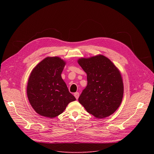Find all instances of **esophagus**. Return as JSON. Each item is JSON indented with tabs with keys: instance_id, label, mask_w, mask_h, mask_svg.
Listing matches in <instances>:
<instances>
[{
	"instance_id": "esophagus-1",
	"label": "esophagus",
	"mask_w": 154,
	"mask_h": 154,
	"mask_svg": "<svg viewBox=\"0 0 154 154\" xmlns=\"http://www.w3.org/2000/svg\"><path fill=\"white\" fill-rule=\"evenodd\" d=\"M74 95L75 97L76 98V99H79V93L78 92H77V93H75Z\"/></svg>"
}]
</instances>
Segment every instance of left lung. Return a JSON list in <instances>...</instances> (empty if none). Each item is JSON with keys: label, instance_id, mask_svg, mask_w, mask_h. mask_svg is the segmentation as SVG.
<instances>
[{"label": "left lung", "instance_id": "8db88e82", "mask_svg": "<svg viewBox=\"0 0 154 154\" xmlns=\"http://www.w3.org/2000/svg\"><path fill=\"white\" fill-rule=\"evenodd\" d=\"M79 65L87 74L88 84L79 97L87 112L97 118L112 115L119 106L124 93L120 72L108 58L99 55L80 58Z\"/></svg>", "mask_w": 154, "mask_h": 154}]
</instances>
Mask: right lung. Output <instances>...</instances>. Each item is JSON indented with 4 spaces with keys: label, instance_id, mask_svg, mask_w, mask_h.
Segmentation results:
<instances>
[{
    "label": "right lung",
    "instance_id": "obj_1",
    "mask_svg": "<svg viewBox=\"0 0 154 154\" xmlns=\"http://www.w3.org/2000/svg\"><path fill=\"white\" fill-rule=\"evenodd\" d=\"M65 62L57 57H47L32 70L27 87L30 105L39 115L50 118L61 114L76 100L61 74Z\"/></svg>",
    "mask_w": 154,
    "mask_h": 154
}]
</instances>
